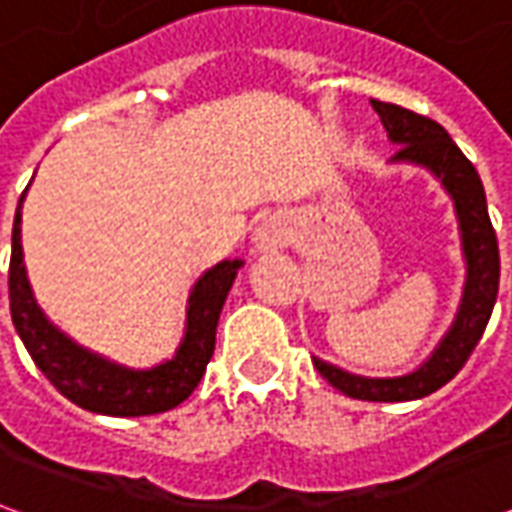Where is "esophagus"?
I'll return each mask as SVG.
<instances>
[{
	"label": "esophagus",
	"instance_id": "obj_1",
	"mask_svg": "<svg viewBox=\"0 0 512 512\" xmlns=\"http://www.w3.org/2000/svg\"><path fill=\"white\" fill-rule=\"evenodd\" d=\"M255 244L257 249H263V252H277V249L285 246V230H282L277 222H271V219H268V222H263L260 227H257Z\"/></svg>",
	"mask_w": 512,
	"mask_h": 512
}]
</instances>
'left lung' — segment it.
Here are the masks:
<instances>
[{"instance_id":"obj_1","label":"left lung","mask_w":512,"mask_h":512,"mask_svg":"<svg viewBox=\"0 0 512 512\" xmlns=\"http://www.w3.org/2000/svg\"><path fill=\"white\" fill-rule=\"evenodd\" d=\"M370 104L381 117L389 139L397 145L392 161H408L430 169L447 189L455 202L463 257H466V285H463L458 315L439 348L414 373L400 378H365L345 373L318 356L312 359L318 373L343 395L356 400H376V403H397V400H417L441 389L450 378L458 376V370L472 356L494 312L496 293H499V244L485 205L483 180L472 161L463 156L461 147L452 142V136L436 120L417 115L411 109L384 104L376 98Z\"/></svg>"}]
</instances>
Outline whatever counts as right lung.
I'll return each mask as SVG.
<instances>
[{"instance_id": "1", "label": "right lung", "mask_w": 512, "mask_h": 512, "mask_svg": "<svg viewBox=\"0 0 512 512\" xmlns=\"http://www.w3.org/2000/svg\"><path fill=\"white\" fill-rule=\"evenodd\" d=\"M21 202L24 194L18 200L13 222V255L7 277L10 315L40 373L49 378L60 395L93 414L147 417L180 406L197 389L211 362L219 312L244 260H222L197 279L186 307V334L172 359L150 370H131L76 345L40 312L21 252Z\"/></svg>"}]
</instances>
